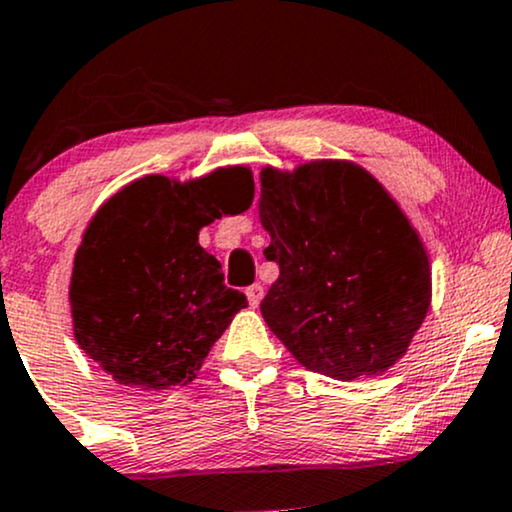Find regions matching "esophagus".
Listing matches in <instances>:
<instances>
[{
  "instance_id": "1",
  "label": "esophagus",
  "mask_w": 512,
  "mask_h": 512,
  "mask_svg": "<svg viewBox=\"0 0 512 512\" xmlns=\"http://www.w3.org/2000/svg\"><path fill=\"white\" fill-rule=\"evenodd\" d=\"M245 296H248L252 308H257V305H260V301H262V296H264V289L260 284H252V286H248V289H245Z\"/></svg>"
}]
</instances>
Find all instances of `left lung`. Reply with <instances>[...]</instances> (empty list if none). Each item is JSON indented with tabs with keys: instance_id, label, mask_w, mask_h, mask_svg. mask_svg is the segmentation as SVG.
I'll use <instances>...</instances> for the list:
<instances>
[{
	"instance_id": "1",
	"label": "left lung",
	"mask_w": 512,
	"mask_h": 512,
	"mask_svg": "<svg viewBox=\"0 0 512 512\" xmlns=\"http://www.w3.org/2000/svg\"><path fill=\"white\" fill-rule=\"evenodd\" d=\"M260 219L279 264L264 322L313 373L356 380L404 356L431 305L419 236L373 175L346 161L262 170Z\"/></svg>"
}]
</instances>
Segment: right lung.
I'll return each instance as SVG.
<instances>
[{
  "label": "right lung",
  "mask_w": 512,
  "mask_h": 512,
  "mask_svg": "<svg viewBox=\"0 0 512 512\" xmlns=\"http://www.w3.org/2000/svg\"><path fill=\"white\" fill-rule=\"evenodd\" d=\"M250 170L221 168L185 185L146 175L88 223L74 257V337L120 385L168 390L195 380L216 339L245 308L223 284L199 228L252 204Z\"/></svg>",
  "instance_id": "add662e5"
}]
</instances>
